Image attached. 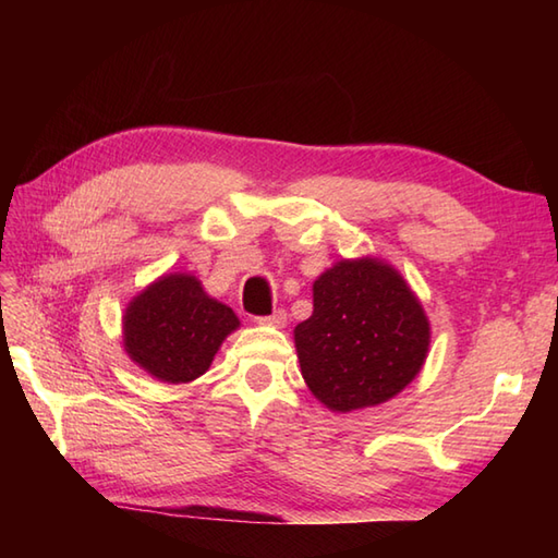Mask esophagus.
Returning <instances> with one entry per match:
<instances>
[{"mask_svg": "<svg viewBox=\"0 0 558 558\" xmlns=\"http://www.w3.org/2000/svg\"><path fill=\"white\" fill-rule=\"evenodd\" d=\"M256 324H258V326L282 328V326L288 324V314H286V310H276V312L268 314V316H258V318H256Z\"/></svg>", "mask_w": 558, "mask_h": 558, "instance_id": "esophagus-1", "label": "esophagus"}]
</instances>
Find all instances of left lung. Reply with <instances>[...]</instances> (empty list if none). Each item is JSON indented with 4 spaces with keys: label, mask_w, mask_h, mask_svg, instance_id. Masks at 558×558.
Segmentation results:
<instances>
[{
    "label": "left lung",
    "mask_w": 558,
    "mask_h": 558,
    "mask_svg": "<svg viewBox=\"0 0 558 558\" xmlns=\"http://www.w3.org/2000/svg\"><path fill=\"white\" fill-rule=\"evenodd\" d=\"M314 312L294 326L300 369L333 412L381 405L429 354L432 326L400 270L378 256L340 258L314 280Z\"/></svg>",
    "instance_id": "obj_1"
}]
</instances>
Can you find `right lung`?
Segmentation results:
<instances>
[{"label":"right lung","mask_w":558,"mask_h":558,"mask_svg":"<svg viewBox=\"0 0 558 558\" xmlns=\"http://www.w3.org/2000/svg\"><path fill=\"white\" fill-rule=\"evenodd\" d=\"M236 328V314L210 298L192 272H165L122 314L129 360L162 384H189L206 374L222 340Z\"/></svg>","instance_id":"obj_1"}]
</instances>
